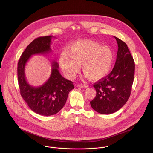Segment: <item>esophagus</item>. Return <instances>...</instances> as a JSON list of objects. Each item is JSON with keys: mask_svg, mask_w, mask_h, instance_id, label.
<instances>
[{"mask_svg": "<svg viewBox=\"0 0 153 153\" xmlns=\"http://www.w3.org/2000/svg\"><path fill=\"white\" fill-rule=\"evenodd\" d=\"M77 87H79V88H87V87H88V86L87 85H82V84H78L77 85Z\"/></svg>", "mask_w": 153, "mask_h": 153, "instance_id": "1", "label": "esophagus"}]
</instances>
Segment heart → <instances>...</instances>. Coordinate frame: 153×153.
I'll return each mask as SVG.
<instances>
[{
	"label": "heart",
	"mask_w": 153,
	"mask_h": 153,
	"mask_svg": "<svg viewBox=\"0 0 153 153\" xmlns=\"http://www.w3.org/2000/svg\"><path fill=\"white\" fill-rule=\"evenodd\" d=\"M114 60L112 50L106 46L90 40L77 41L68 47L66 53L59 57L60 66L68 79H73L79 65L86 77L98 80L110 71Z\"/></svg>",
	"instance_id": "b5f03b06"
}]
</instances>
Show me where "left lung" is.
I'll return each mask as SVG.
<instances>
[{"mask_svg":"<svg viewBox=\"0 0 153 153\" xmlns=\"http://www.w3.org/2000/svg\"><path fill=\"white\" fill-rule=\"evenodd\" d=\"M114 38L118 45L115 65L110 74L94 84L96 96L90 102L93 110L103 114L115 113L126 103L134 77V61L126 44Z\"/></svg>","mask_w":153,"mask_h":153,"instance_id":"8db88e82","label":"left lung"}]
</instances>
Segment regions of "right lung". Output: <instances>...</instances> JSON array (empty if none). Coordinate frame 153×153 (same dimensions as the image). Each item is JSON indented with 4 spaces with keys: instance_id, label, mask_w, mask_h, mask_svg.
I'll use <instances>...</instances> for the list:
<instances>
[{
    "instance_id": "add662e5",
    "label": "right lung",
    "mask_w": 153,
    "mask_h": 153,
    "mask_svg": "<svg viewBox=\"0 0 153 153\" xmlns=\"http://www.w3.org/2000/svg\"><path fill=\"white\" fill-rule=\"evenodd\" d=\"M53 36L39 37L26 48L17 64V77L21 96L31 110L42 116H52L57 113L67 102L68 94L74 88L73 82L60 74L59 64L51 62L52 70L50 78L43 85L33 86L25 77V65L31 56L51 52L50 47Z\"/></svg>"
}]
</instances>
